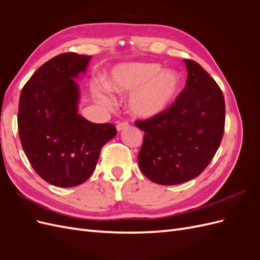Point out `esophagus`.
Masks as SVG:
<instances>
[{
	"label": "esophagus",
	"mask_w": 260,
	"mask_h": 260,
	"mask_svg": "<svg viewBox=\"0 0 260 260\" xmlns=\"http://www.w3.org/2000/svg\"><path fill=\"white\" fill-rule=\"evenodd\" d=\"M117 131L118 132H120V131H122V130H124V129H127V128H129V123L128 122H125V121H123V122H119L117 124Z\"/></svg>",
	"instance_id": "1"
}]
</instances>
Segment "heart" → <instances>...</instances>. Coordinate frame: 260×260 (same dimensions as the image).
<instances>
[{
	"instance_id": "heart-1",
	"label": "heart",
	"mask_w": 260,
	"mask_h": 260,
	"mask_svg": "<svg viewBox=\"0 0 260 260\" xmlns=\"http://www.w3.org/2000/svg\"><path fill=\"white\" fill-rule=\"evenodd\" d=\"M109 92L125 95L129 112L139 119H152L162 114L176 98L180 77L157 62H123L115 66L104 81Z\"/></svg>"
}]
</instances>
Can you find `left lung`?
<instances>
[{
	"mask_svg": "<svg viewBox=\"0 0 260 260\" xmlns=\"http://www.w3.org/2000/svg\"><path fill=\"white\" fill-rule=\"evenodd\" d=\"M187 79L169 108L152 119L136 121L144 131L138 162L155 183L174 185L201 175L221 143L224 99L206 70L184 59Z\"/></svg>",
	"mask_w": 260,
	"mask_h": 260,
	"instance_id": "left-lung-1",
	"label": "left lung"
}]
</instances>
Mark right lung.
I'll return each instance as SVG.
<instances>
[{
  "mask_svg": "<svg viewBox=\"0 0 260 260\" xmlns=\"http://www.w3.org/2000/svg\"><path fill=\"white\" fill-rule=\"evenodd\" d=\"M91 56L64 53L46 61L23 86L18 133L31 166L59 187L83 183L96 167L101 149L117 131L112 123H93L78 113L80 93L75 79Z\"/></svg>",
  "mask_w": 260,
  "mask_h": 260,
  "instance_id": "1",
  "label": "right lung"
}]
</instances>
